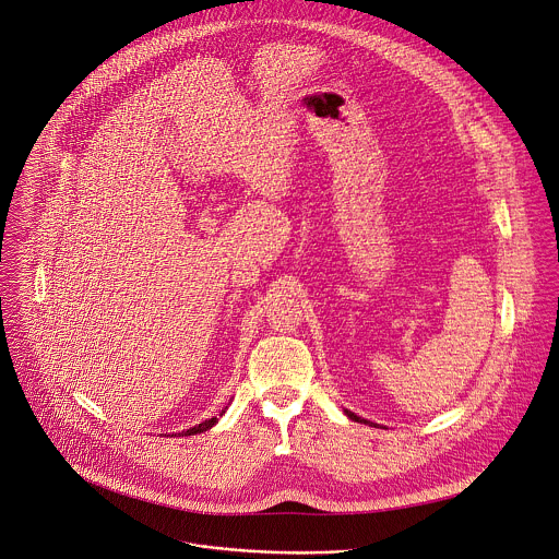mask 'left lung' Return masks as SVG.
I'll use <instances>...</instances> for the list:
<instances>
[{"label": "left lung", "mask_w": 559, "mask_h": 559, "mask_svg": "<svg viewBox=\"0 0 559 559\" xmlns=\"http://www.w3.org/2000/svg\"><path fill=\"white\" fill-rule=\"evenodd\" d=\"M346 413V417L348 419H353V421H359V424H368V426H378V424H373V421H366V419H361V417H357L355 413H350V411H344Z\"/></svg>", "instance_id": "8db88e82"}]
</instances>
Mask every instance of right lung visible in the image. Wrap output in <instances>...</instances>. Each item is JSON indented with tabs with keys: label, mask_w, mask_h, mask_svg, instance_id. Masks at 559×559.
I'll use <instances>...</instances> for the list:
<instances>
[{
	"label": "right lung",
	"mask_w": 559,
	"mask_h": 559,
	"mask_svg": "<svg viewBox=\"0 0 559 559\" xmlns=\"http://www.w3.org/2000/svg\"><path fill=\"white\" fill-rule=\"evenodd\" d=\"M228 408V406H226ZM226 408L222 411V415L226 413ZM219 415V417H222ZM219 417H213V419H209V421H204V424H200V426H195V428H189V430H186V432H181V437H191V435H200V432H206V430H211L217 421H219Z\"/></svg>",
	"instance_id": "obj_1"
}]
</instances>
